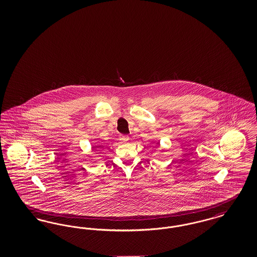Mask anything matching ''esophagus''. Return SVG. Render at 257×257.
Returning a JSON list of instances; mask_svg holds the SVG:
<instances>
[{
	"label": "esophagus",
	"mask_w": 257,
	"mask_h": 257,
	"mask_svg": "<svg viewBox=\"0 0 257 257\" xmlns=\"http://www.w3.org/2000/svg\"><path fill=\"white\" fill-rule=\"evenodd\" d=\"M119 140H120L121 142H127V141H129V137L126 136V135H120Z\"/></svg>",
	"instance_id": "34e87169"
}]
</instances>
